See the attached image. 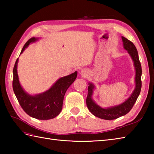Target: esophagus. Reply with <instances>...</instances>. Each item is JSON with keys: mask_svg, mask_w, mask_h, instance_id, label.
I'll return each instance as SVG.
<instances>
[{"mask_svg": "<svg viewBox=\"0 0 154 154\" xmlns=\"http://www.w3.org/2000/svg\"><path fill=\"white\" fill-rule=\"evenodd\" d=\"M81 74L83 76H86L87 74V72L86 70L82 69V70H81Z\"/></svg>", "mask_w": 154, "mask_h": 154, "instance_id": "obj_1", "label": "esophagus"}]
</instances>
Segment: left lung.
Here are the masks:
<instances>
[{
  "instance_id": "8db88e82",
  "label": "left lung",
  "mask_w": 154,
  "mask_h": 154,
  "mask_svg": "<svg viewBox=\"0 0 154 154\" xmlns=\"http://www.w3.org/2000/svg\"><path fill=\"white\" fill-rule=\"evenodd\" d=\"M122 39L124 48L128 51V53L130 54L134 61V65L136 69V87L131 96L122 104L112 107H108L106 109H103L94 102L92 99V95L94 85L91 83H89V86L88 87V94L86 100L87 108L94 116L104 120H114L126 115L132 109L134 104H135L137 99H138L140 91H141L142 66L139 60L138 51H137L134 44L132 42L123 36L122 37Z\"/></svg>"
}]
</instances>
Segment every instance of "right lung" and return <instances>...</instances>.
<instances>
[{"instance_id":"1","label":"right lung","mask_w":154,"mask_h":154,"mask_svg":"<svg viewBox=\"0 0 154 154\" xmlns=\"http://www.w3.org/2000/svg\"><path fill=\"white\" fill-rule=\"evenodd\" d=\"M38 38H32L23 47L20 54L29 44L37 41ZM16 60L13 69L12 87L15 95L22 109L29 116L39 120H49L56 117L61 112L64 95L71 85L76 79L77 72L59 79L50 89L45 92L32 96L25 92L18 80Z\"/></svg>"}]
</instances>
